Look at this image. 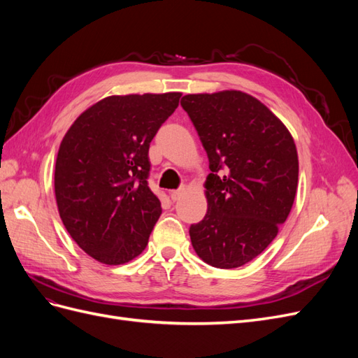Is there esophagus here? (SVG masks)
<instances>
[{
	"label": "esophagus",
	"instance_id": "1",
	"mask_svg": "<svg viewBox=\"0 0 358 358\" xmlns=\"http://www.w3.org/2000/svg\"><path fill=\"white\" fill-rule=\"evenodd\" d=\"M182 192H183V189H175V191H171V192H170L171 200H173V201H178V200L180 199V196H182Z\"/></svg>",
	"mask_w": 358,
	"mask_h": 358
}]
</instances>
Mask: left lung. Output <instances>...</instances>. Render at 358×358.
Returning a JSON list of instances; mask_svg holds the SVG:
<instances>
[{"instance_id": "8db88e82", "label": "left lung", "mask_w": 358, "mask_h": 358, "mask_svg": "<svg viewBox=\"0 0 358 358\" xmlns=\"http://www.w3.org/2000/svg\"><path fill=\"white\" fill-rule=\"evenodd\" d=\"M209 158L208 212L191 224V243L213 267L234 268L272 243L294 203L299 159L285 125L241 91L180 100Z\"/></svg>"}]
</instances>
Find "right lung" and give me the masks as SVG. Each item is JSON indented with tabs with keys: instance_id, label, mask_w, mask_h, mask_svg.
<instances>
[{
	"instance_id": "right-lung-1",
	"label": "right lung",
	"mask_w": 358,
	"mask_h": 358,
	"mask_svg": "<svg viewBox=\"0 0 358 358\" xmlns=\"http://www.w3.org/2000/svg\"><path fill=\"white\" fill-rule=\"evenodd\" d=\"M180 92L113 95L85 110L64 136L55 196L67 231L104 264L142 254L161 215L149 188V146Z\"/></svg>"
}]
</instances>
